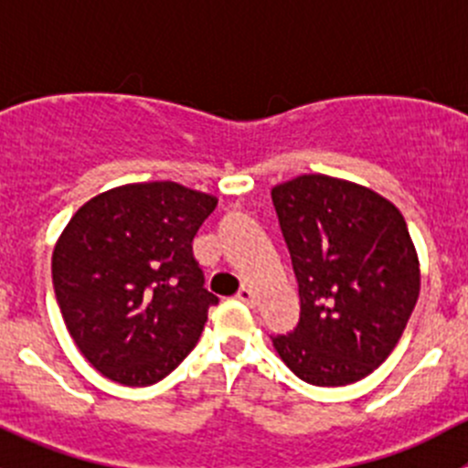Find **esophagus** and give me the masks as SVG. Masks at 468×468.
Listing matches in <instances>:
<instances>
[{
  "label": "esophagus",
  "mask_w": 468,
  "mask_h": 468,
  "mask_svg": "<svg viewBox=\"0 0 468 468\" xmlns=\"http://www.w3.org/2000/svg\"><path fill=\"white\" fill-rule=\"evenodd\" d=\"M238 299L242 301V303L253 305V303H256V292H253L249 285H242V287H239V292H238Z\"/></svg>",
  "instance_id": "obj_1"
}]
</instances>
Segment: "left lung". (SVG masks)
I'll return each instance as SVG.
<instances>
[{
    "label": "left lung",
    "instance_id": "8db88e82",
    "mask_svg": "<svg viewBox=\"0 0 468 468\" xmlns=\"http://www.w3.org/2000/svg\"><path fill=\"white\" fill-rule=\"evenodd\" d=\"M299 282L301 317L273 348L301 380L339 387L378 369L419 299L408 224L369 187L303 174L271 190Z\"/></svg>",
    "mask_w": 468,
    "mask_h": 468
}]
</instances>
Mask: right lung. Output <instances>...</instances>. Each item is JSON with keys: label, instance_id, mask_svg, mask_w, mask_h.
I'll list each match as a JSON object with an SVG mask.
<instances>
[{"label": "right lung", "instance_id": "add662e5", "mask_svg": "<svg viewBox=\"0 0 468 468\" xmlns=\"http://www.w3.org/2000/svg\"><path fill=\"white\" fill-rule=\"evenodd\" d=\"M217 199L172 181L94 197L65 226L51 258L56 301L83 357L108 380L146 387L197 346L207 308L192 239Z\"/></svg>", "mask_w": 468, "mask_h": 468}]
</instances>
